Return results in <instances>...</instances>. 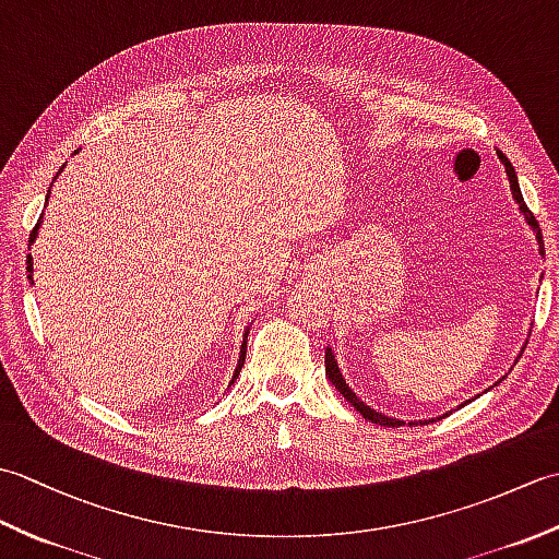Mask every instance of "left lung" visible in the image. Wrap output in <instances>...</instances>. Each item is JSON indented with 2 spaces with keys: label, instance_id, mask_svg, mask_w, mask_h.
Instances as JSON below:
<instances>
[{
  "label": "left lung",
  "instance_id": "8db88e82",
  "mask_svg": "<svg viewBox=\"0 0 559 559\" xmlns=\"http://www.w3.org/2000/svg\"><path fill=\"white\" fill-rule=\"evenodd\" d=\"M497 158H500L502 165H504L507 180H509V189H512V199L519 204V213H521V216H524V221L531 225V230H533V235H536V240H538V252H540V257H545V247H543V235H540V228H538V221H536V216H533V213L528 211L524 197H521V187H519V177H516V173H514V165L509 163V158L504 156V153H502L500 148H497ZM514 362H516V360H514ZM324 365H326L329 382L338 389V394H343V399H346V401L350 403V406L362 415L365 420H372V423L384 425V427H401V425H418V423L425 425V423H430V420H439V418H442V415H439V418H430V420H411V423L399 420V418H389V415H384V413H379V411L367 406V403L360 401V396L355 394V391L346 384V377H343L341 367H338V360H336L334 350H331V346H326V350H324ZM502 379H504V377H502ZM502 379H500V382H502ZM500 382H495V384H500ZM490 389H492V386H490ZM466 403H471V399H468ZM461 406H463V403H461ZM461 406H459V408H461ZM444 415H447V413H444Z\"/></svg>",
  "mask_w": 559,
  "mask_h": 559
}]
</instances>
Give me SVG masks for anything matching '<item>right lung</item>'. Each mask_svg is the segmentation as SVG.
<instances>
[{"mask_svg": "<svg viewBox=\"0 0 559 559\" xmlns=\"http://www.w3.org/2000/svg\"><path fill=\"white\" fill-rule=\"evenodd\" d=\"M74 153H76V151H74ZM59 173H62V168H59ZM59 173H57V175H59ZM57 175H55V177H57ZM47 192H50V189H47ZM47 199H50V194H47ZM40 225H43V216L38 218V223H35V228H33V233H31V240H28V245H33V242H35V237H38ZM26 271H28V281H33V257H31V254L26 257ZM247 336H249V329H245L242 346H240V355H237V365H235V372H233V379H230V384H228V386H233V384H235V379H237V374H240L242 365H245V355H247Z\"/></svg>", "mask_w": 559, "mask_h": 559, "instance_id": "obj_1", "label": "right lung"}]
</instances>
